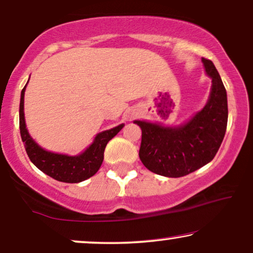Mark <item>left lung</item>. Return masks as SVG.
<instances>
[{
	"mask_svg": "<svg viewBox=\"0 0 253 253\" xmlns=\"http://www.w3.org/2000/svg\"><path fill=\"white\" fill-rule=\"evenodd\" d=\"M212 87L205 107L188 122L165 126L134 121L141 129L139 158L148 170L182 177L209 164L222 143L228 122L227 92L213 62L202 58Z\"/></svg>",
	"mask_w": 253,
	"mask_h": 253,
	"instance_id": "8db88e82",
	"label": "left lung"
}]
</instances>
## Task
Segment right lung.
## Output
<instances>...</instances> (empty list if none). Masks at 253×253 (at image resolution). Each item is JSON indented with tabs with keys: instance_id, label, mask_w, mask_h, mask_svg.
<instances>
[{
	"instance_id": "right-lung-1",
	"label": "right lung",
	"mask_w": 253,
	"mask_h": 253,
	"mask_svg": "<svg viewBox=\"0 0 253 253\" xmlns=\"http://www.w3.org/2000/svg\"><path fill=\"white\" fill-rule=\"evenodd\" d=\"M26 85L22 89L19 105V129L20 137L25 146L30 160L37 168L54 179L64 183H79L92 177L103 161V152L108 141L122 130L124 124H120L110 130L102 131L96 134L94 141L83 153L70 155L53 153L43 150L30 136L26 129L25 116H24V94Z\"/></svg>"
}]
</instances>
